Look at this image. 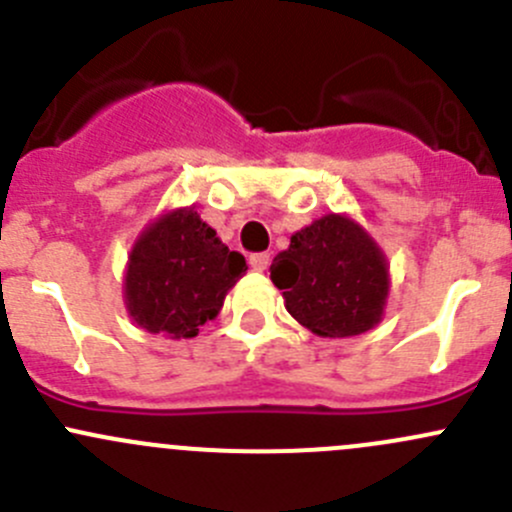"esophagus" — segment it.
<instances>
[{
  "label": "esophagus",
  "mask_w": 512,
  "mask_h": 512,
  "mask_svg": "<svg viewBox=\"0 0 512 512\" xmlns=\"http://www.w3.org/2000/svg\"><path fill=\"white\" fill-rule=\"evenodd\" d=\"M250 267L257 272H265L270 267V252H255V255H250Z\"/></svg>",
  "instance_id": "esophagus-1"
}]
</instances>
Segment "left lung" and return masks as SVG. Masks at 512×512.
Wrapping results in <instances>:
<instances>
[{"instance_id":"8db88e82","label":"left lung","mask_w":512,"mask_h":512,"mask_svg":"<svg viewBox=\"0 0 512 512\" xmlns=\"http://www.w3.org/2000/svg\"><path fill=\"white\" fill-rule=\"evenodd\" d=\"M270 277L285 289L287 312L317 337H356L384 317L386 255L347 215L329 213L294 232Z\"/></svg>"}]
</instances>
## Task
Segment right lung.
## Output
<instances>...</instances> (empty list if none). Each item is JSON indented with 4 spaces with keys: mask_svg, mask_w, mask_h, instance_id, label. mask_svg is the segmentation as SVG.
I'll return each instance as SVG.
<instances>
[{
    "mask_svg": "<svg viewBox=\"0 0 512 512\" xmlns=\"http://www.w3.org/2000/svg\"><path fill=\"white\" fill-rule=\"evenodd\" d=\"M245 270V257L223 245L193 208L170 210L138 235L128 255L126 309L146 332L193 339L218 317Z\"/></svg>",
    "mask_w": 512,
    "mask_h": 512,
    "instance_id": "obj_1",
    "label": "right lung"
}]
</instances>
